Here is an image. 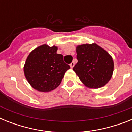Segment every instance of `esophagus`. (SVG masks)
I'll return each mask as SVG.
<instances>
[{"instance_id":"esophagus-1","label":"esophagus","mask_w":132,"mask_h":132,"mask_svg":"<svg viewBox=\"0 0 132 132\" xmlns=\"http://www.w3.org/2000/svg\"><path fill=\"white\" fill-rule=\"evenodd\" d=\"M75 65V63L74 62H72L70 64V67H71V68H73V67H74Z\"/></svg>"}]
</instances>
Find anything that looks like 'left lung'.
<instances>
[{"instance_id": "left-lung-1", "label": "left lung", "mask_w": 132, "mask_h": 132, "mask_svg": "<svg viewBox=\"0 0 132 132\" xmlns=\"http://www.w3.org/2000/svg\"><path fill=\"white\" fill-rule=\"evenodd\" d=\"M77 59L78 62L73 70L88 87L100 88L111 79L114 71L112 58L96 44L77 46Z\"/></svg>"}]
</instances>
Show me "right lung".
<instances>
[{
    "mask_svg": "<svg viewBox=\"0 0 132 132\" xmlns=\"http://www.w3.org/2000/svg\"><path fill=\"white\" fill-rule=\"evenodd\" d=\"M57 47L44 44L29 54L24 65V74L31 87L41 92H49L58 87L70 66L63 56L57 53Z\"/></svg>",
    "mask_w": 132,
    "mask_h": 132,
    "instance_id": "1",
    "label": "right lung"
}]
</instances>
